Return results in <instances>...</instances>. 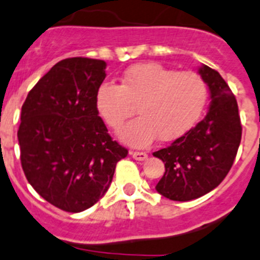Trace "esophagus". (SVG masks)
I'll list each match as a JSON object with an SVG mask.
<instances>
[{
	"instance_id": "obj_1",
	"label": "esophagus",
	"mask_w": 260,
	"mask_h": 260,
	"mask_svg": "<svg viewBox=\"0 0 260 260\" xmlns=\"http://www.w3.org/2000/svg\"><path fill=\"white\" fill-rule=\"evenodd\" d=\"M131 155L133 156V159L138 160V161H142V160L147 159V154L142 151H131Z\"/></svg>"
}]
</instances>
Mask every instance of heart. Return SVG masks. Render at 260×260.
<instances>
[{
  "label": "heart",
  "mask_w": 260,
  "mask_h": 260,
  "mask_svg": "<svg viewBox=\"0 0 260 260\" xmlns=\"http://www.w3.org/2000/svg\"><path fill=\"white\" fill-rule=\"evenodd\" d=\"M207 100V83L198 73L145 62L131 67L119 86L101 84L96 109L106 125L119 129L136 106L138 116L119 131V138L131 146L145 147L157 136L172 141L185 135L198 122Z\"/></svg>",
  "instance_id": "b5f03b06"
}]
</instances>
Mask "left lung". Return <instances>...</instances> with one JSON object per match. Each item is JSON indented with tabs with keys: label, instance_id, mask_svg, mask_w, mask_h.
<instances>
[{
	"label": "left lung",
	"instance_id": "left-lung-1",
	"mask_svg": "<svg viewBox=\"0 0 260 260\" xmlns=\"http://www.w3.org/2000/svg\"><path fill=\"white\" fill-rule=\"evenodd\" d=\"M210 91L207 116L166 149L155 151L166 172L156 191L174 201H190L214 190L229 174L241 142L239 106L217 70L199 69Z\"/></svg>",
	"mask_w": 260,
	"mask_h": 260
}]
</instances>
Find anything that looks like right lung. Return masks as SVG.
Returning a JSON list of instances; mask_svg holds the SVG:
<instances>
[{"label":"right lung","mask_w":260,"mask_h":260,"mask_svg":"<svg viewBox=\"0 0 260 260\" xmlns=\"http://www.w3.org/2000/svg\"><path fill=\"white\" fill-rule=\"evenodd\" d=\"M106 62L70 57L53 65L29 91L18 131L30 186L53 207L88 209L108 191L128 150L113 141L96 109Z\"/></svg>","instance_id":"right-lung-1"}]
</instances>
